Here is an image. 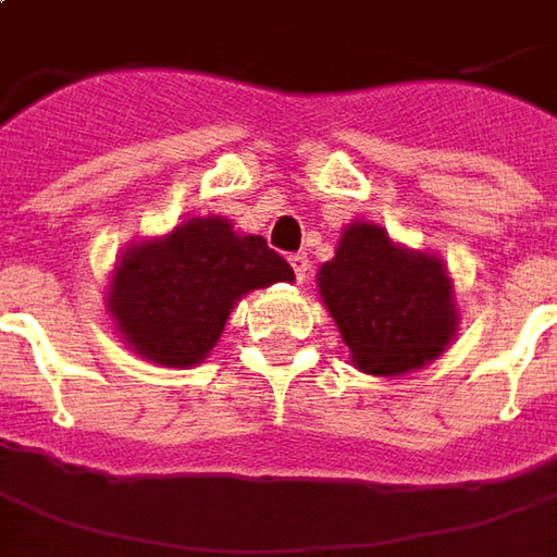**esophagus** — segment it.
Returning <instances> with one entry per match:
<instances>
[{"instance_id": "obj_1", "label": "esophagus", "mask_w": 557, "mask_h": 557, "mask_svg": "<svg viewBox=\"0 0 557 557\" xmlns=\"http://www.w3.org/2000/svg\"><path fill=\"white\" fill-rule=\"evenodd\" d=\"M289 265H292V271L298 274V280H304L307 277V271H310V259H307V253H292Z\"/></svg>"}]
</instances>
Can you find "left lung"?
<instances>
[{
    "label": "left lung",
    "instance_id": "8db88e82",
    "mask_svg": "<svg viewBox=\"0 0 557 557\" xmlns=\"http://www.w3.org/2000/svg\"><path fill=\"white\" fill-rule=\"evenodd\" d=\"M319 292L361 373L403 375L442 358L456 334L454 280L438 256L391 242L375 223H349Z\"/></svg>",
    "mask_w": 557,
    "mask_h": 557
}]
</instances>
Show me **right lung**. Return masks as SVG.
<instances>
[{
	"label": "right lung",
	"instance_id": "add662e5",
	"mask_svg": "<svg viewBox=\"0 0 557 557\" xmlns=\"http://www.w3.org/2000/svg\"><path fill=\"white\" fill-rule=\"evenodd\" d=\"M289 280L295 271L262 235H238L230 220L208 214L131 244L113 271L107 307L137 355L184 370L218 346L235 301Z\"/></svg>",
	"mask_w": 557,
	"mask_h": 557
}]
</instances>
